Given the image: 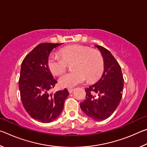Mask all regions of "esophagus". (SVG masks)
Returning <instances> with one entry per match:
<instances>
[{"label":"esophagus","instance_id":"34e87169","mask_svg":"<svg viewBox=\"0 0 147 147\" xmlns=\"http://www.w3.org/2000/svg\"><path fill=\"white\" fill-rule=\"evenodd\" d=\"M74 90V89H73V88H69V89H68V91H69V93H71L72 92H73Z\"/></svg>","mask_w":147,"mask_h":147}]
</instances>
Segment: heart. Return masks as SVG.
I'll return each mask as SVG.
<instances>
[{
	"mask_svg": "<svg viewBox=\"0 0 147 147\" xmlns=\"http://www.w3.org/2000/svg\"><path fill=\"white\" fill-rule=\"evenodd\" d=\"M59 56L52 54L48 59V67L53 75L63 73L73 63L71 73L64 74L59 79V84L63 88H73L83 83L87 78L93 82L102 75L104 69L102 54L96 49L89 47L72 45L61 49Z\"/></svg>",
	"mask_w": 147,
	"mask_h": 147,
	"instance_id": "1",
	"label": "heart"
}]
</instances>
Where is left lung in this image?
Segmentation results:
<instances>
[{"mask_svg": "<svg viewBox=\"0 0 147 147\" xmlns=\"http://www.w3.org/2000/svg\"><path fill=\"white\" fill-rule=\"evenodd\" d=\"M104 59V71L96 84L85 89L86 99L80 108L89 117L103 121L112 115L123 96L124 78L121 67L108 50L95 45Z\"/></svg>", "mask_w": 147, "mask_h": 147, "instance_id": "1", "label": "left lung"}]
</instances>
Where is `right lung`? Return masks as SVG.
Wrapping results in <instances>:
<instances>
[{
    "label": "right lung",
    "mask_w": 147,
    "mask_h": 147,
    "mask_svg": "<svg viewBox=\"0 0 147 147\" xmlns=\"http://www.w3.org/2000/svg\"><path fill=\"white\" fill-rule=\"evenodd\" d=\"M62 43H41L25 56L21 63L19 80L21 100L26 112L35 120L48 123L58 117L63 110L67 89L49 93L57 81L48 67L53 50Z\"/></svg>",
    "instance_id": "right-lung-1"
}]
</instances>
